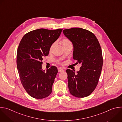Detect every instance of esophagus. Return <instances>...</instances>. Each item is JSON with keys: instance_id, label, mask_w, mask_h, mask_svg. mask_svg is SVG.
<instances>
[{"instance_id": "1", "label": "esophagus", "mask_w": 122, "mask_h": 122, "mask_svg": "<svg viewBox=\"0 0 122 122\" xmlns=\"http://www.w3.org/2000/svg\"><path fill=\"white\" fill-rule=\"evenodd\" d=\"M58 72H63V71H64V70L63 69H62V68H58Z\"/></svg>"}]
</instances>
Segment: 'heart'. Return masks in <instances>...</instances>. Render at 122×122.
Masks as SVG:
<instances>
[{
    "label": "heart",
    "instance_id": "obj_1",
    "mask_svg": "<svg viewBox=\"0 0 122 122\" xmlns=\"http://www.w3.org/2000/svg\"><path fill=\"white\" fill-rule=\"evenodd\" d=\"M60 43H61V45L63 46H63H66V45H68V44H71V42L70 41H69V40L68 39H63V40H61V41H60ZM55 43H53V44H52V45L51 46L50 48V51H51V50L53 49L54 47L55 46Z\"/></svg>",
    "mask_w": 122,
    "mask_h": 122
}]
</instances>
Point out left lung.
<instances>
[{"label": "left lung", "instance_id": "obj_1", "mask_svg": "<svg viewBox=\"0 0 122 122\" xmlns=\"http://www.w3.org/2000/svg\"><path fill=\"white\" fill-rule=\"evenodd\" d=\"M63 32L73 44V59L81 65L77 74L66 70L69 92L77 97H87L95 89L101 72L103 60L100 45L95 35L86 29L75 27Z\"/></svg>", "mask_w": 122, "mask_h": 122}]
</instances>
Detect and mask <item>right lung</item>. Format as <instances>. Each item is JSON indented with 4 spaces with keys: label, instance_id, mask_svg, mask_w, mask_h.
Wrapping results in <instances>:
<instances>
[{
    "label": "right lung",
    "instance_id": "obj_1",
    "mask_svg": "<svg viewBox=\"0 0 122 122\" xmlns=\"http://www.w3.org/2000/svg\"><path fill=\"white\" fill-rule=\"evenodd\" d=\"M62 30H34L25 34L19 43L17 69L24 88L33 98L42 99L51 93L57 68L51 66L45 72L42 61L49 55L51 46L58 39Z\"/></svg>",
    "mask_w": 122,
    "mask_h": 122
}]
</instances>
